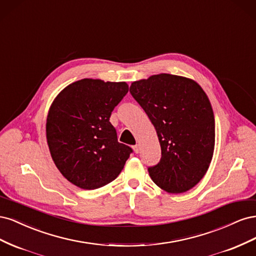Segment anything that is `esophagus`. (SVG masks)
Listing matches in <instances>:
<instances>
[{
    "label": "esophagus",
    "instance_id": "esophagus-1",
    "mask_svg": "<svg viewBox=\"0 0 256 256\" xmlns=\"http://www.w3.org/2000/svg\"><path fill=\"white\" fill-rule=\"evenodd\" d=\"M132 148H134V150L136 154H138V152H140V146H138V145H134V146L132 147Z\"/></svg>",
    "mask_w": 256,
    "mask_h": 256
}]
</instances>
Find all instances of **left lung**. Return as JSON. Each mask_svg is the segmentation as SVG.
I'll list each match as a JSON object with an SVG mask.
<instances>
[{"label":"left lung","instance_id":"left-lung-1","mask_svg":"<svg viewBox=\"0 0 256 256\" xmlns=\"http://www.w3.org/2000/svg\"><path fill=\"white\" fill-rule=\"evenodd\" d=\"M130 92L157 131L161 159L150 176L168 193H184L202 180L214 150V116L192 79L159 74L131 83Z\"/></svg>","mask_w":256,"mask_h":256}]
</instances>
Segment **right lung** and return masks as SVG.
I'll return each mask as SVG.
<instances>
[{
    "label": "right lung",
    "mask_w": 256,
    "mask_h": 256,
    "mask_svg": "<svg viewBox=\"0 0 256 256\" xmlns=\"http://www.w3.org/2000/svg\"><path fill=\"white\" fill-rule=\"evenodd\" d=\"M127 92L126 82L82 79L53 100L46 124L50 154L62 175L76 187L94 190L113 182L132 152L118 141L110 122Z\"/></svg>",
    "instance_id": "obj_1"
}]
</instances>
